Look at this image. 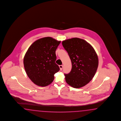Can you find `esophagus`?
<instances>
[{
	"mask_svg": "<svg viewBox=\"0 0 121 121\" xmlns=\"http://www.w3.org/2000/svg\"><path fill=\"white\" fill-rule=\"evenodd\" d=\"M59 67L60 68V70H62V68H63V65H59Z\"/></svg>",
	"mask_w": 121,
	"mask_h": 121,
	"instance_id": "1",
	"label": "esophagus"
}]
</instances>
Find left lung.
Masks as SVG:
<instances>
[{"instance_id": "1", "label": "left lung", "mask_w": 121, "mask_h": 121, "mask_svg": "<svg viewBox=\"0 0 121 121\" xmlns=\"http://www.w3.org/2000/svg\"><path fill=\"white\" fill-rule=\"evenodd\" d=\"M62 44L72 64L70 73L64 74L66 82L74 88L86 86L94 77L98 67L95 51L86 41L78 38L63 41Z\"/></svg>"}]
</instances>
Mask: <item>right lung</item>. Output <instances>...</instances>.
Instances as JSON below:
<instances>
[{
    "instance_id": "obj_1",
    "label": "right lung",
    "mask_w": 121,
    "mask_h": 121,
    "mask_svg": "<svg viewBox=\"0 0 121 121\" xmlns=\"http://www.w3.org/2000/svg\"><path fill=\"white\" fill-rule=\"evenodd\" d=\"M61 41L50 37L35 41L25 55V69L30 80L38 86L44 87L53 82L54 74L59 71L55 61L56 51Z\"/></svg>"
}]
</instances>
